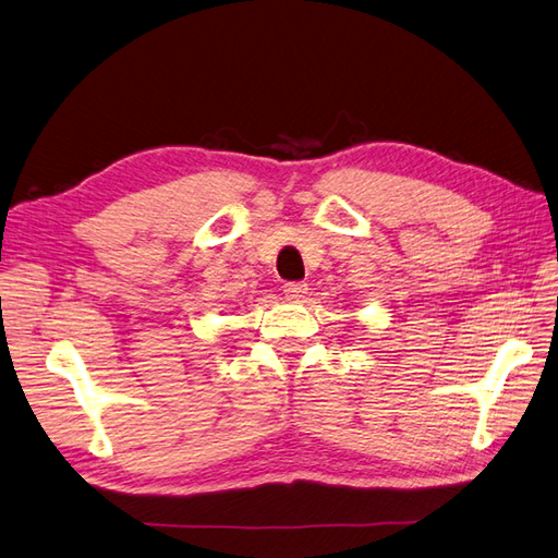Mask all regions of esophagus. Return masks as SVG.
I'll return each mask as SVG.
<instances>
[{"mask_svg":"<svg viewBox=\"0 0 558 558\" xmlns=\"http://www.w3.org/2000/svg\"><path fill=\"white\" fill-rule=\"evenodd\" d=\"M283 293H287V299H291V301H301L307 293V283H301V281L287 283V287H283Z\"/></svg>","mask_w":558,"mask_h":558,"instance_id":"34e87169","label":"esophagus"}]
</instances>
